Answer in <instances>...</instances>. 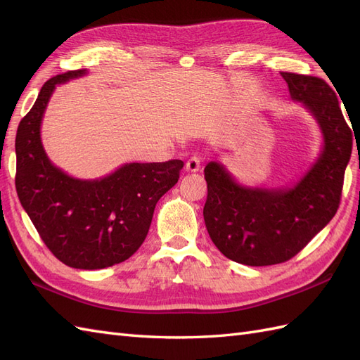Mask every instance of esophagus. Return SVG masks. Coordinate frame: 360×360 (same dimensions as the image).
<instances>
[{
	"label": "esophagus",
	"instance_id": "esophagus-1",
	"mask_svg": "<svg viewBox=\"0 0 360 360\" xmlns=\"http://www.w3.org/2000/svg\"><path fill=\"white\" fill-rule=\"evenodd\" d=\"M200 162H201L200 158L193 156L186 162V167H184V169H186V172H198L200 171Z\"/></svg>",
	"mask_w": 360,
	"mask_h": 360
}]
</instances>
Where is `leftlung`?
<instances>
[{
    "label": "left lung",
    "mask_w": 360,
    "mask_h": 360,
    "mask_svg": "<svg viewBox=\"0 0 360 360\" xmlns=\"http://www.w3.org/2000/svg\"><path fill=\"white\" fill-rule=\"evenodd\" d=\"M292 102L307 110L321 134V150L290 186L238 183L222 162L204 168V222L216 248L236 263L271 266L292 258L335 216L353 138L330 86L315 76L281 72Z\"/></svg>",
    "instance_id": "1"
}]
</instances>
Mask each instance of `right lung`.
Segmentation results:
<instances>
[{"instance_id": "1", "label": "right lung", "mask_w": 360, "mask_h": 360, "mask_svg": "<svg viewBox=\"0 0 360 360\" xmlns=\"http://www.w3.org/2000/svg\"><path fill=\"white\" fill-rule=\"evenodd\" d=\"M89 70L45 82L16 134V192L41 240L73 269H105L132 257L146 240L155 207L179 181L183 162L124 163L101 179H76L56 167L41 144V122L57 85Z\"/></svg>"}]
</instances>
